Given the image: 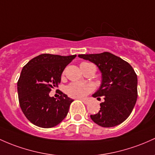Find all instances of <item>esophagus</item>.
<instances>
[{"label":"esophagus","mask_w":155,"mask_h":155,"mask_svg":"<svg viewBox=\"0 0 155 155\" xmlns=\"http://www.w3.org/2000/svg\"><path fill=\"white\" fill-rule=\"evenodd\" d=\"M80 100L83 103L85 104H87L89 103V100L87 99V98H80Z\"/></svg>","instance_id":"esophagus-1"}]
</instances>
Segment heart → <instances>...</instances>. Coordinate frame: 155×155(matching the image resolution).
<instances>
[{
  "instance_id": "1",
  "label": "heart",
  "mask_w": 155,
  "mask_h": 155,
  "mask_svg": "<svg viewBox=\"0 0 155 155\" xmlns=\"http://www.w3.org/2000/svg\"><path fill=\"white\" fill-rule=\"evenodd\" d=\"M85 64L90 63L84 62L81 64ZM66 91L69 96L76 97V98H81V97L86 96L87 93H89L92 91V86L91 84H84L82 82H73L67 87Z\"/></svg>"
}]
</instances>
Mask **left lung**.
Returning a JSON list of instances; mask_svg holds the SVG:
<instances>
[{"mask_svg":"<svg viewBox=\"0 0 155 155\" xmlns=\"http://www.w3.org/2000/svg\"><path fill=\"white\" fill-rule=\"evenodd\" d=\"M80 58L96 64L101 73V84L93 96H104L98 113L91 115L102 127L119 125L130 116L137 98V77L127 62L110 52L79 54Z\"/></svg>","mask_w":155,"mask_h":155,"instance_id":"8db88e82","label":"left lung"}]
</instances>
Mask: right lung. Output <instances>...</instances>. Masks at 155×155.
Returning a JSON list of instances; mask_svg holds the SVG:
<instances>
[{"label": "right lung", "instance_id": "add662e5", "mask_svg": "<svg viewBox=\"0 0 155 155\" xmlns=\"http://www.w3.org/2000/svg\"><path fill=\"white\" fill-rule=\"evenodd\" d=\"M76 57L40 54L23 68L18 81V99L31 123L42 128H51L68 115L74 100L63 93L57 98L49 96V93L58 87L64 69Z\"/></svg>", "mask_w": 155, "mask_h": 155}]
</instances>
